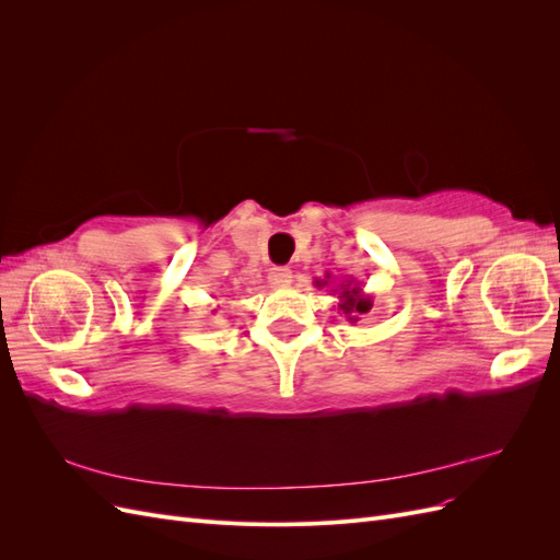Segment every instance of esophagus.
<instances>
[{"instance_id":"esophagus-1","label":"esophagus","mask_w":560,"mask_h":560,"mask_svg":"<svg viewBox=\"0 0 560 560\" xmlns=\"http://www.w3.org/2000/svg\"><path fill=\"white\" fill-rule=\"evenodd\" d=\"M292 270L290 268H273V270H270V273H268V282L270 284H273V287H290L292 284Z\"/></svg>"}]
</instances>
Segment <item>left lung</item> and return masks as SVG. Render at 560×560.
<instances>
[{"label": "left lung", "mask_w": 560, "mask_h": 560, "mask_svg": "<svg viewBox=\"0 0 560 560\" xmlns=\"http://www.w3.org/2000/svg\"><path fill=\"white\" fill-rule=\"evenodd\" d=\"M329 284H331L329 273L325 276V280H315V287H329ZM329 292H334V296L338 299L336 308L348 322H358L364 313L374 308V299H371V294H364L360 282H354L352 278L338 280V284H334Z\"/></svg>", "instance_id": "1"}]
</instances>
